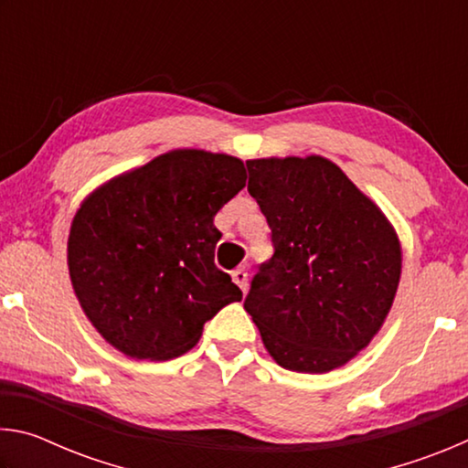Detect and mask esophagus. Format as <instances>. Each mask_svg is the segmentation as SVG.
Returning a JSON list of instances; mask_svg holds the SVG:
<instances>
[{
  "label": "esophagus",
  "instance_id": "esophagus-1",
  "mask_svg": "<svg viewBox=\"0 0 468 468\" xmlns=\"http://www.w3.org/2000/svg\"><path fill=\"white\" fill-rule=\"evenodd\" d=\"M231 279L243 292L248 291V271H245V268H237V271H233Z\"/></svg>",
  "mask_w": 468,
  "mask_h": 468
}]
</instances>
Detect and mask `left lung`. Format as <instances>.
I'll list each match as a JSON object with an SVG mask.
<instances>
[{
    "instance_id": "8db88e82",
    "label": "left lung",
    "mask_w": 468,
    "mask_h": 468,
    "mask_svg": "<svg viewBox=\"0 0 468 468\" xmlns=\"http://www.w3.org/2000/svg\"><path fill=\"white\" fill-rule=\"evenodd\" d=\"M248 169L274 256L253 276L245 312L281 367H343L390 314L402 272L396 229L326 156L251 158Z\"/></svg>"
}]
</instances>
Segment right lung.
<instances>
[{
	"label": "right lung",
	"instance_id": "right-lung-1",
	"mask_svg": "<svg viewBox=\"0 0 468 468\" xmlns=\"http://www.w3.org/2000/svg\"><path fill=\"white\" fill-rule=\"evenodd\" d=\"M243 161L177 148L84 197L68 237V271L94 330L132 359L187 353L204 322L241 291L215 266V217L245 187Z\"/></svg>",
	"mask_w": 468,
	"mask_h": 468
}]
</instances>
